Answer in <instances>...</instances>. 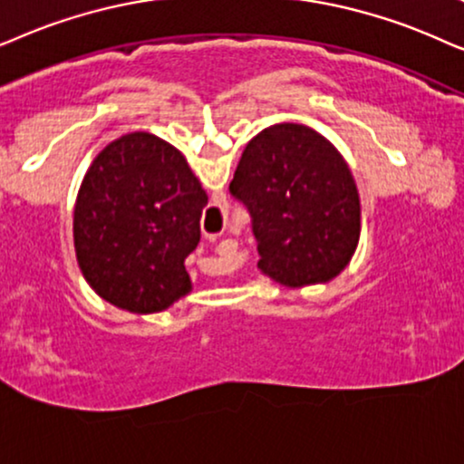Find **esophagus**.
<instances>
[{
  "label": "esophagus",
  "mask_w": 464,
  "mask_h": 464,
  "mask_svg": "<svg viewBox=\"0 0 464 464\" xmlns=\"http://www.w3.org/2000/svg\"><path fill=\"white\" fill-rule=\"evenodd\" d=\"M208 239H209V242H216V239H218V236H208Z\"/></svg>",
  "instance_id": "1"
}]
</instances>
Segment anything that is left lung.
<instances>
[{
  "label": "left lung",
  "mask_w": 464,
  "mask_h": 464,
  "mask_svg": "<svg viewBox=\"0 0 464 464\" xmlns=\"http://www.w3.org/2000/svg\"><path fill=\"white\" fill-rule=\"evenodd\" d=\"M228 190L252 216L258 269L282 286L331 282L354 255L356 182L337 148L314 129H263L244 148Z\"/></svg>",
  "instance_id": "obj_1"
}]
</instances>
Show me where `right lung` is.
I'll use <instances>...</instances> for the list:
<instances>
[{"label": "right lung", "mask_w": 464, "mask_h": 464, "mask_svg": "<svg viewBox=\"0 0 464 464\" xmlns=\"http://www.w3.org/2000/svg\"><path fill=\"white\" fill-rule=\"evenodd\" d=\"M206 206L178 148L146 131L110 141L92 159L73 208L84 280L121 310H168L193 288L184 258L199 244Z\"/></svg>", "instance_id": "obj_1"}]
</instances>
